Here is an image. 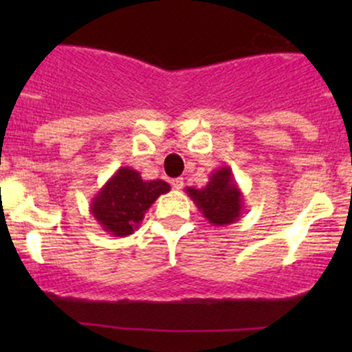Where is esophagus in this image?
I'll return each mask as SVG.
<instances>
[{
    "label": "esophagus",
    "mask_w": 352,
    "mask_h": 352,
    "mask_svg": "<svg viewBox=\"0 0 352 352\" xmlns=\"http://www.w3.org/2000/svg\"><path fill=\"white\" fill-rule=\"evenodd\" d=\"M170 184L175 190H180L182 187H184V179H182V177H177V179H172Z\"/></svg>",
    "instance_id": "34e87169"
}]
</instances>
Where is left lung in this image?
Here are the masks:
<instances>
[{"label": "left lung", "mask_w": 352, "mask_h": 352, "mask_svg": "<svg viewBox=\"0 0 352 352\" xmlns=\"http://www.w3.org/2000/svg\"><path fill=\"white\" fill-rule=\"evenodd\" d=\"M185 192L208 223L215 227H225L243 215V193L227 165L210 173L208 184L204 188L187 187Z\"/></svg>", "instance_id": "left-lung-1"}]
</instances>
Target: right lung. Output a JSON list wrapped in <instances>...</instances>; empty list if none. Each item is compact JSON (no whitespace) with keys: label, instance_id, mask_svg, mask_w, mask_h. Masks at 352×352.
Listing matches in <instances>:
<instances>
[{"label":"right lung","instance_id":"obj_1","mask_svg":"<svg viewBox=\"0 0 352 352\" xmlns=\"http://www.w3.org/2000/svg\"><path fill=\"white\" fill-rule=\"evenodd\" d=\"M167 192V182L144 180L134 168L120 167L92 197L91 213L109 235L129 236L139 228L153 201Z\"/></svg>","mask_w":352,"mask_h":352}]
</instances>
